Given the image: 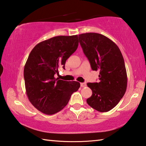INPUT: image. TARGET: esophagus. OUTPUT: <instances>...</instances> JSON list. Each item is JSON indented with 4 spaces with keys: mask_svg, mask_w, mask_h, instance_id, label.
<instances>
[{
    "mask_svg": "<svg viewBox=\"0 0 146 146\" xmlns=\"http://www.w3.org/2000/svg\"><path fill=\"white\" fill-rule=\"evenodd\" d=\"M86 82H83V83H80V86L82 88H84V87H86Z\"/></svg>",
    "mask_w": 146,
    "mask_h": 146,
    "instance_id": "esophagus-1",
    "label": "esophagus"
}]
</instances>
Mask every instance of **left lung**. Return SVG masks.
Returning <instances> with one entry per match:
<instances>
[{"instance_id": "1", "label": "left lung", "mask_w": 146, "mask_h": 146, "mask_svg": "<svg viewBox=\"0 0 146 146\" xmlns=\"http://www.w3.org/2000/svg\"><path fill=\"white\" fill-rule=\"evenodd\" d=\"M83 52L93 71L99 70V82L88 83L92 90L88 104L100 112H107L118 104L127 88V73L123 56L117 44L96 33L78 35Z\"/></svg>"}]
</instances>
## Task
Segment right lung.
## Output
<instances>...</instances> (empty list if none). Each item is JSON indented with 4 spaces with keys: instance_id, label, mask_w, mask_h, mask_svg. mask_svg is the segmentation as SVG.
I'll return each mask as SVG.
<instances>
[{
    "instance_id": "1",
    "label": "right lung",
    "mask_w": 146,
    "mask_h": 146,
    "mask_svg": "<svg viewBox=\"0 0 146 146\" xmlns=\"http://www.w3.org/2000/svg\"><path fill=\"white\" fill-rule=\"evenodd\" d=\"M78 46L77 35L57 36L36 44L29 53L24 70L26 94L32 105L44 114L60 111L80 88L76 81L55 77Z\"/></svg>"
}]
</instances>
